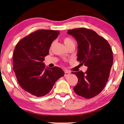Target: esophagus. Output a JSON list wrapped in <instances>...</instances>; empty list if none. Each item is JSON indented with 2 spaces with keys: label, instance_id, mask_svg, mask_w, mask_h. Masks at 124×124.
Segmentation results:
<instances>
[{
  "label": "esophagus",
  "instance_id": "1",
  "mask_svg": "<svg viewBox=\"0 0 124 124\" xmlns=\"http://www.w3.org/2000/svg\"><path fill=\"white\" fill-rule=\"evenodd\" d=\"M70 74V72H68V71L66 70V71H65V74H64V76H65V77H67V76H69Z\"/></svg>",
  "mask_w": 124,
  "mask_h": 124
}]
</instances>
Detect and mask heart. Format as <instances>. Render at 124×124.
Returning a JSON list of instances; mask_svg holds the SVG:
<instances>
[{"label":"heart","mask_w":124,"mask_h":124,"mask_svg":"<svg viewBox=\"0 0 124 124\" xmlns=\"http://www.w3.org/2000/svg\"><path fill=\"white\" fill-rule=\"evenodd\" d=\"M64 43L65 44L66 46L68 47V46L71 45V44L74 43V40H73L72 38H69V37H67V38H65L64 39Z\"/></svg>","instance_id":"1"}]
</instances>
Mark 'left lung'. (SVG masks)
I'll return each mask as SVG.
<instances>
[{"label": "left lung", "instance_id": "1", "mask_svg": "<svg viewBox=\"0 0 124 124\" xmlns=\"http://www.w3.org/2000/svg\"><path fill=\"white\" fill-rule=\"evenodd\" d=\"M78 43L77 61L87 67L85 73L72 72L78 78L73 90L78 95L90 99L104 89L113 64V52L106 39L94 30L81 28L68 30Z\"/></svg>", "mask_w": 124, "mask_h": 124}]
</instances>
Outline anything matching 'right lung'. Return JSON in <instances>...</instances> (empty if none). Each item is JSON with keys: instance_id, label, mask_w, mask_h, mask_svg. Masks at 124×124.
Here are the masks:
<instances>
[{"instance_id": "right-lung-1", "label": "right lung", "mask_w": 124, "mask_h": 124, "mask_svg": "<svg viewBox=\"0 0 124 124\" xmlns=\"http://www.w3.org/2000/svg\"><path fill=\"white\" fill-rule=\"evenodd\" d=\"M60 31L38 30L21 39L15 48L13 69L22 89L40 97L48 94L56 81L64 75L60 68H45L43 62Z\"/></svg>"}]
</instances>
